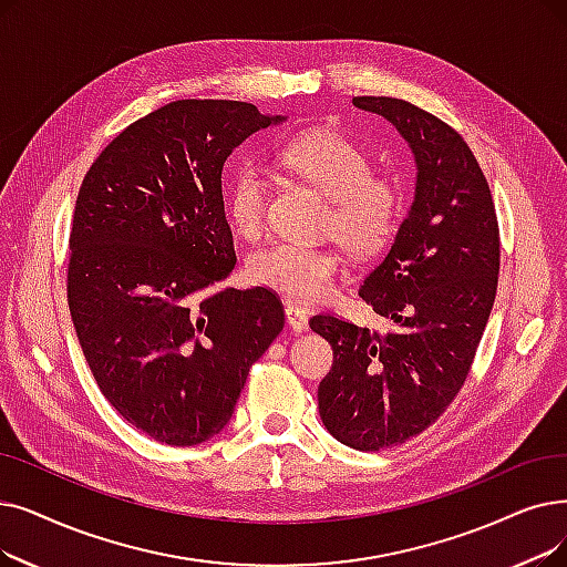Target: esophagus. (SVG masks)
<instances>
[{"label":"esophagus","instance_id":"34e87169","mask_svg":"<svg viewBox=\"0 0 567 567\" xmlns=\"http://www.w3.org/2000/svg\"><path fill=\"white\" fill-rule=\"evenodd\" d=\"M285 315H287V324L293 331H297V333L308 331V315H306V310H301L299 306H287Z\"/></svg>","mask_w":567,"mask_h":567}]
</instances>
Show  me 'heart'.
Masks as SVG:
<instances>
[{
  "label": "heart",
  "instance_id": "obj_1",
  "mask_svg": "<svg viewBox=\"0 0 567 567\" xmlns=\"http://www.w3.org/2000/svg\"><path fill=\"white\" fill-rule=\"evenodd\" d=\"M291 176L331 199L327 229L357 257L380 252L393 238L403 215L401 185L373 174V162L361 145L338 132H310L285 143L278 153ZM231 227L243 238H257L268 206V178L255 164L234 171L225 189ZM342 255L331 245L276 240L257 250L248 274L261 287L301 303L331 297Z\"/></svg>",
  "mask_w": 567,
  "mask_h": 567
}]
</instances>
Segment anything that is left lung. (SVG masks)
<instances>
[{
	"label": "left lung",
	"mask_w": 567,
	"mask_h": 567,
	"mask_svg": "<svg viewBox=\"0 0 567 567\" xmlns=\"http://www.w3.org/2000/svg\"><path fill=\"white\" fill-rule=\"evenodd\" d=\"M352 104L389 120L416 164L408 217L359 289L399 331L380 336L333 315L310 319L333 348L317 389L319 416L342 445L378 452L429 429L471 373L498 289L501 236L482 168L447 122L391 96Z\"/></svg>",
	"instance_id": "left-lung-1"
}]
</instances>
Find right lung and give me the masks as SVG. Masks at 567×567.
<instances>
[{
  "mask_svg": "<svg viewBox=\"0 0 567 567\" xmlns=\"http://www.w3.org/2000/svg\"><path fill=\"white\" fill-rule=\"evenodd\" d=\"M282 120L245 102H171L120 132L83 178L69 236L71 322L106 401L164 445L223 431L285 327L270 289L219 287L236 266L223 166Z\"/></svg>",
  "mask_w": 567,
  "mask_h": 567,
  "instance_id": "obj_1",
  "label": "right lung"
}]
</instances>
